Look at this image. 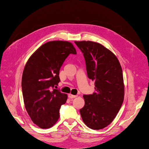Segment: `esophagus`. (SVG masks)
<instances>
[{"label": "esophagus", "instance_id": "obj_1", "mask_svg": "<svg viewBox=\"0 0 149 149\" xmlns=\"http://www.w3.org/2000/svg\"><path fill=\"white\" fill-rule=\"evenodd\" d=\"M78 97L77 95H72V94H70L68 95V97H69L70 99H72V98H76V97Z\"/></svg>", "mask_w": 149, "mask_h": 149}]
</instances>
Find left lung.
<instances>
[{
	"mask_svg": "<svg viewBox=\"0 0 149 149\" xmlns=\"http://www.w3.org/2000/svg\"><path fill=\"white\" fill-rule=\"evenodd\" d=\"M84 54L88 77L94 81L95 91L84 95V107L80 114L89 128L100 130L116 118L124 97L123 71L117 56L97 42L75 41Z\"/></svg>",
	"mask_w": 149,
	"mask_h": 149,
	"instance_id": "left-lung-1",
	"label": "left lung"
}]
</instances>
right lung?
Here are the masks:
<instances>
[{"label": "right lung", "mask_w": 149, "mask_h": 149, "mask_svg": "<svg viewBox=\"0 0 149 149\" xmlns=\"http://www.w3.org/2000/svg\"><path fill=\"white\" fill-rule=\"evenodd\" d=\"M77 54L71 42L52 40L36 49L28 59L22 77L25 109L34 124L49 129L59 118V109L68 95L53 89L60 81L59 72L70 54Z\"/></svg>", "instance_id": "right-lung-1"}]
</instances>
